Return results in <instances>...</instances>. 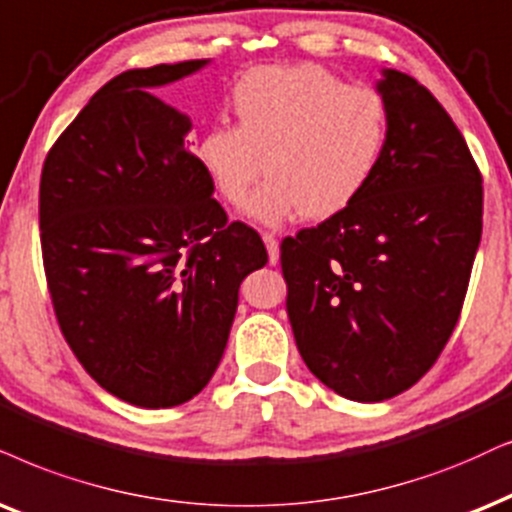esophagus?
Listing matches in <instances>:
<instances>
[{"instance_id":"obj_1","label":"esophagus","mask_w":512,"mask_h":512,"mask_svg":"<svg viewBox=\"0 0 512 512\" xmlns=\"http://www.w3.org/2000/svg\"><path fill=\"white\" fill-rule=\"evenodd\" d=\"M262 241H264V245H267L269 264H278V238L271 234V231H264Z\"/></svg>"}]
</instances>
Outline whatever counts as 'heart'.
<instances>
[{
  "mask_svg": "<svg viewBox=\"0 0 512 512\" xmlns=\"http://www.w3.org/2000/svg\"><path fill=\"white\" fill-rule=\"evenodd\" d=\"M229 103L236 127L205 129L198 163L229 205H241L267 170L248 205L262 224L340 215L371 184L390 139L383 96L314 63L252 68Z\"/></svg>",
  "mask_w": 512,
  "mask_h": 512,
  "instance_id": "b5f03b06",
  "label": "heart"
}]
</instances>
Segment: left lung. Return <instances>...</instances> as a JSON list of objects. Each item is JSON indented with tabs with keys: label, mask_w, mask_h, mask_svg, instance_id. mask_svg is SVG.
Wrapping results in <instances>:
<instances>
[{
	"label": "left lung",
	"mask_w": 512,
	"mask_h": 512,
	"mask_svg": "<svg viewBox=\"0 0 512 512\" xmlns=\"http://www.w3.org/2000/svg\"><path fill=\"white\" fill-rule=\"evenodd\" d=\"M378 92L390 139L371 184L281 243L297 349L352 401L397 397L430 371L482 238V174L442 103L399 70H383Z\"/></svg>",
	"instance_id": "left-lung-1"
}]
</instances>
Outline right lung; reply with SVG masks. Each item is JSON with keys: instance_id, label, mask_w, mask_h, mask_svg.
I'll return each instance as SVG.
<instances>
[{"instance_id": "right-lung-1", "label": "right lung", "mask_w": 512, "mask_h": 512, "mask_svg": "<svg viewBox=\"0 0 512 512\" xmlns=\"http://www.w3.org/2000/svg\"><path fill=\"white\" fill-rule=\"evenodd\" d=\"M205 63L113 77L42 167V260L63 338L103 390L144 409L210 383L238 288L267 264L260 234L212 198L184 144L191 120L148 92Z\"/></svg>"}]
</instances>
